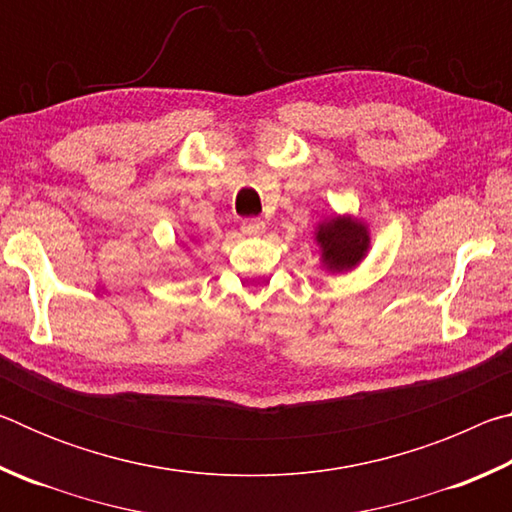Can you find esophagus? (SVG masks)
<instances>
[{"instance_id":"1","label":"esophagus","mask_w":512,"mask_h":512,"mask_svg":"<svg viewBox=\"0 0 512 512\" xmlns=\"http://www.w3.org/2000/svg\"><path fill=\"white\" fill-rule=\"evenodd\" d=\"M264 230H266V225L259 219H248L241 223V232H244L246 237H259V235H264Z\"/></svg>"}]
</instances>
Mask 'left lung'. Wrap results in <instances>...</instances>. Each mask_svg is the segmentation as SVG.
Masks as SVG:
<instances>
[{"mask_svg": "<svg viewBox=\"0 0 512 512\" xmlns=\"http://www.w3.org/2000/svg\"><path fill=\"white\" fill-rule=\"evenodd\" d=\"M314 241L320 248V264L329 273L352 271L370 250L368 225L350 214H334L332 219L320 221Z\"/></svg>", "mask_w": 512, "mask_h": 512, "instance_id": "obj_1", "label": "left lung"}]
</instances>
